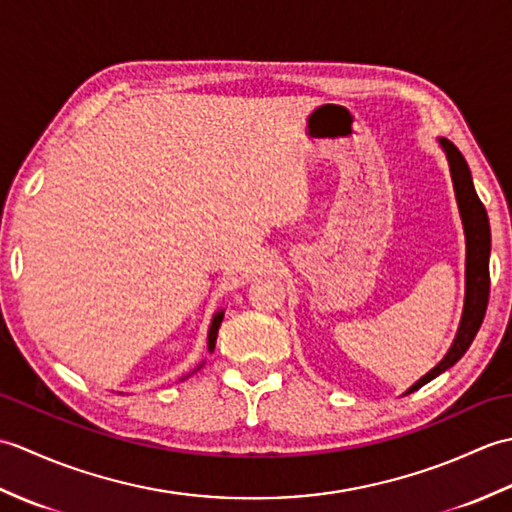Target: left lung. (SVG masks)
Returning a JSON list of instances; mask_svg holds the SVG:
<instances>
[{"label": "left lung", "mask_w": 512, "mask_h": 512, "mask_svg": "<svg viewBox=\"0 0 512 512\" xmlns=\"http://www.w3.org/2000/svg\"><path fill=\"white\" fill-rule=\"evenodd\" d=\"M438 143L449 162L455 202H458L460 220L464 228V242H466L464 308H462L458 332H455V339L449 347V352L444 354V358L436 367L429 369V372L420 380H416V383H413L402 396L411 394V391L420 389L422 385H427L429 380L440 376L442 372H447L449 367H453L460 361L464 352L471 347L475 334L484 321L488 290H491V277H488V259H491V224H488L486 209L480 202V198H477L471 169L466 165L460 149L447 138H438Z\"/></svg>", "instance_id": "left-lung-1"}]
</instances>
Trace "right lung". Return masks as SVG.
Segmentation results:
<instances>
[{
    "label": "right lung",
    "mask_w": 512,
    "mask_h": 512,
    "mask_svg": "<svg viewBox=\"0 0 512 512\" xmlns=\"http://www.w3.org/2000/svg\"><path fill=\"white\" fill-rule=\"evenodd\" d=\"M222 319H224V310H217L215 314H213V319H211V325H209V334H206V350L209 352H213L215 350V341H217V330H220V325H222ZM204 365V361L193 369L191 374H195L198 372V369ZM191 374H187V376H182L180 380H184V378H189Z\"/></svg>",
    "instance_id": "1"
}]
</instances>
